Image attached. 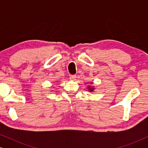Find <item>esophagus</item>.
<instances>
[{"label":"esophagus","instance_id":"1","mask_svg":"<svg viewBox=\"0 0 148 148\" xmlns=\"http://www.w3.org/2000/svg\"><path fill=\"white\" fill-rule=\"evenodd\" d=\"M76 75H70V79L72 80V81H75L76 80Z\"/></svg>","mask_w":148,"mask_h":148}]
</instances>
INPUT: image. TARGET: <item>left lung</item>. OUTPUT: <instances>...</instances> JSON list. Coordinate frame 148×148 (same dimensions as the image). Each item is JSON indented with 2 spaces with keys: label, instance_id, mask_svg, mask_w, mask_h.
Masks as SVG:
<instances>
[{
  "label": "left lung",
  "instance_id": "left-lung-1",
  "mask_svg": "<svg viewBox=\"0 0 148 148\" xmlns=\"http://www.w3.org/2000/svg\"><path fill=\"white\" fill-rule=\"evenodd\" d=\"M91 84H93L92 82H91ZM88 90L90 91V92H94V90H95V88H94V86H88Z\"/></svg>",
  "mask_w": 148,
  "mask_h": 148
}]
</instances>
